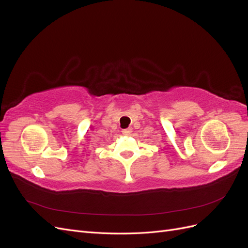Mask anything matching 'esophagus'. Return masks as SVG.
Returning a JSON list of instances; mask_svg holds the SVG:
<instances>
[{
    "mask_svg": "<svg viewBox=\"0 0 248 248\" xmlns=\"http://www.w3.org/2000/svg\"><path fill=\"white\" fill-rule=\"evenodd\" d=\"M131 131H132V129L130 128V127H129V128L122 129V133H123V134H129V133H131Z\"/></svg>",
    "mask_w": 248,
    "mask_h": 248,
    "instance_id": "34e87169",
    "label": "esophagus"
}]
</instances>
